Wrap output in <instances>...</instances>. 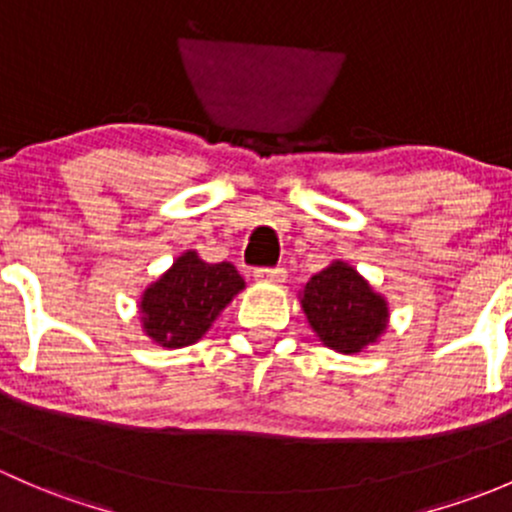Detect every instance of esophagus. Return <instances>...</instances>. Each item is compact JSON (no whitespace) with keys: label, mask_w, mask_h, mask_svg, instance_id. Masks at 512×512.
<instances>
[{"label":"esophagus","mask_w":512,"mask_h":512,"mask_svg":"<svg viewBox=\"0 0 512 512\" xmlns=\"http://www.w3.org/2000/svg\"><path fill=\"white\" fill-rule=\"evenodd\" d=\"M254 278H256V281H266V283H283V281H286V268H281V266L256 268Z\"/></svg>","instance_id":"esophagus-1"}]
</instances>
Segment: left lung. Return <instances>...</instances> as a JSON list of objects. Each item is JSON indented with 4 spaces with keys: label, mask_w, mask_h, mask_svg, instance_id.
<instances>
[{
    "label": "left lung",
    "mask_w": 512,
    "mask_h": 512,
    "mask_svg": "<svg viewBox=\"0 0 512 512\" xmlns=\"http://www.w3.org/2000/svg\"><path fill=\"white\" fill-rule=\"evenodd\" d=\"M303 310L320 340L337 352H360L387 328V303L365 278L337 261L305 283Z\"/></svg>",
    "instance_id": "left-lung-1"
}]
</instances>
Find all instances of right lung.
Returning <instances> with one entry per match:
<instances>
[{
    "label": "right lung",
    "mask_w": 512,
    "mask_h": 512,
    "mask_svg": "<svg viewBox=\"0 0 512 512\" xmlns=\"http://www.w3.org/2000/svg\"><path fill=\"white\" fill-rule=\"evenodd\" d=\"M241 288L244 278L231 263H207L187 251L142 295L145 333L162 347L192 345Z\"/></svg>",
    "instance_id": "right-lung-1"
}]
</instances>
